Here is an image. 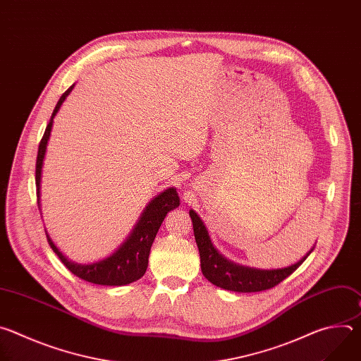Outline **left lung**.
<instances>
[{
	"mask_svg": "<svg viewBox=\"0 0 361 361\" xmlns=\"http://www.w3.org/2000/svg\"><path fill=\"white\" fill-rule=\"evenodd\" d=\"M190 217L192 221L194 237L200 252L202 276L214 286L228 291L255 293L273 288L284 279H287L291 273H294L314 250L313 245V248L308 251L301 260L283 269L264 270L237 264L226 259V257L214 247L207 227H205V224L194 210H190Z\"/></svg>",
	"mask_w": 361,
	"mask_h": 361,
	"instance_id": "left-lung-1",
	"label": "left lung"
}]
</instances>
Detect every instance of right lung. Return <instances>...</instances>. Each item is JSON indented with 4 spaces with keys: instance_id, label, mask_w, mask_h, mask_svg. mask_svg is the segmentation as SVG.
Here are the masks:
<instances>
[{
    "instance_id": "right-lung-1",
    "label": "right lung",
    "mask_w": 361,
    "mask_h": 361,
    "mask_svg": "<svg viewBox=\"0 0 361 361\" xmlns=\"http://www.w3.org/2000/svg\"><path fill=\"white\" fill-rule=\"evenodd\" d=\"M75 84H73L59 99L57 106L53 111V116L49 118V123L45 128V133L41 138L38 147V156L35 164V185H37V198H38V207L41 212V177H42V164L47 152L48 140L53 130V123L60 111L63 102L70 95ZM180 205V197L174 187H169L167 190L161 191L154 197L147 205L144 212L141 213L138 221L135 223L134 228L128 234V237L123 241V244L106 259H102L95 263L90 264H78L66 257L60 248L51 240L49 234L45 230L47 240L49 247L59 255V259L63 264L77 277L101 286H126L133 281L141 279L148 266V255L152 245L154 238H156L161 223L164 221L166 216L177 209Z\"/></svg>"
}]
</instances>
